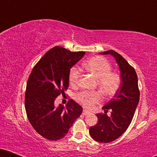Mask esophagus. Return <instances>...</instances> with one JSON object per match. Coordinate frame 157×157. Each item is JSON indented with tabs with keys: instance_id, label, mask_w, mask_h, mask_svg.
Returning a JSON list of instances; mask_svg holds the SVG:
<instances>
[{
	"instance_id": "1",
	"label": "esophagus",
	"mask_w": 157,
	"mask_h": 157,
	"mask_svg": "<svg viewBox=\"0 0 157 157\" xmlns=\"http://www.w3.org/2000/svg\"><path fill=\"white\" fill-rule=\"evenodd\" d=\"M89 113H90L89 111L86 109H83V111H82V114L83 115H87V114H89Z\"/></svg>"
}]
</instances>
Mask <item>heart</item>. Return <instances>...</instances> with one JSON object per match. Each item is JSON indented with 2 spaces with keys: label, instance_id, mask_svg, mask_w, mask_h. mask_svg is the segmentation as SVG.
<instances>
[{
  "label": "heart",
  "instance_id": "heart-1",
  "mask_svg": "<svg viewBox=\"0 0 157 157\" xmlns=\"http://www.w3.org/2000/svg\"><path fill=\"white\" fill-rule=\"evenodd\" d=\"M86 71L97 78V85L100 91L105 96L113 95L121 85V77L115 71H111V66L104 57L100 56L91 57L82 64ZM80 77V71L78 68L72 67L70 69L68 79L71 86H76ZM98 91H82L77 94L76 99L86 107H91L100 100Z\"/></svg>",
  "mask_w": 157,
  "mask_h": 157
}]
</instances>
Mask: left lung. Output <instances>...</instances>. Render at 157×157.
Instances as JSON below:
<instances>
[{"label":"left lung","instance_id":"obj_1","mask_svg":"<svg viewBox=\"0 0 157 157\" xmlns=\"http://www.w3.org/2000/svg\"><path fill=\"white\" fill-rule=\"evenodd\" d=\"M100 54L110 55L114 57L122 80L120 89L113 98L102 107L105 113H97L98 122L89 128V134L93 140L108 143L120 137L128 128L140 101V91L136 71L125 58L113 50ZM108 109L112 111L109 117L106 114Z\"/></svg>","mask_w":157,"mask_h":157}]
</instances>
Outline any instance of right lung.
I'll return each instance as SVG.
<instances>
[{
  "label": "right lung",
  "mask_w": 157,
  "mask_h": 157,
  "mask_svg": "<svg viewBox=\"0 0 157 157\" xmlns=\"http://www.w3.org/2000/svg\"><path fill=\"white\" fill-rule=\"evenodd\" d=\"M84 55V52L55 46L41 57L30 74L25 109L32 126L45 139L55 141L64 137L82 113V108L71 99L66 107L55 105V102L68 89L70 69Z\"/></svg>",
  "instance_id": "right-lung-1"
}]
</instances>
